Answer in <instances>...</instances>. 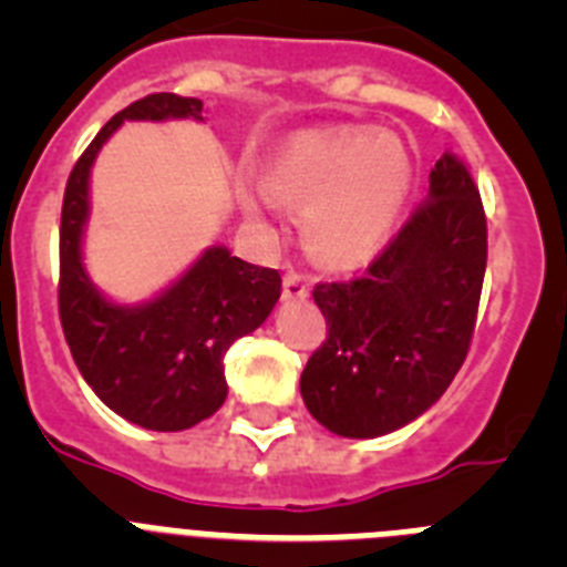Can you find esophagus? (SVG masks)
<instances>
[{
	"label": "esophagus",
	"mask_w": 567,
	"mask_h": 567,
	"mask_svg": "<svg viewBox=\"0 0 567 567\" xmlns=\"http://www.w3.org/2000/svg\"><path fill=\"white\" fill-rule=\"evenodd\" d=\"M309 295V278L307 275L295 272V269H289L287 275H284V298H307Z\"/></svg>",
	"instance_id": "obj_1"
}]
</instances>
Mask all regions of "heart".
Here are the masks:
<instances>
[{
  "label": "heart",
  "mask_w": 567,
  "mask_h": 567,
  "mask_svg": "<svg viewBox=\"0 0 567 567\" xmlns=\"http://www.w3.org/2000/svg\"><path fill=\"white\" fill-rule=\"evenodd\" d=\"M412 153L372 127L309 130L264 162V182L240 175V202L260 213L275 204L303 209V238L315 258L352 267L392 235L412 187Z\"/></svg>",
  "instance_id": "1"
}]
</instances>
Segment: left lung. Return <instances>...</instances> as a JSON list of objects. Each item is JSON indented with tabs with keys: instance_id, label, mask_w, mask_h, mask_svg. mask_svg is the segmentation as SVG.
<instances>
[{
	"instance_id": "left-lung-1",
	"label": "left lung",
	"mask_w": 567,
	"mask_h": 567,
	"mask_svg": "<svg viewBox=\"0 0 567 567\" xmlns=\"http://www.w3.org/2000/svg\"><path fill=\"white\" fill-rule=\"evenodd\" d=\"M485 258L477 184L443 153L429 195L365 272L315 284L327 340L300 374L309 414L340 437H380L432 409L468 354Z\"/></svg>"
}]
</instances>
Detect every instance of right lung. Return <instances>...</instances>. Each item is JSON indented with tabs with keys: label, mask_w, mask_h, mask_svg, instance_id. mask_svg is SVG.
I'll list each match as a JSON object with an SVG mask.
<instances>
[{
	"label": "right lung",
	"mask_w": 567,
	"mask_h": 567,
	"mask_svg": "<svg viewBox=\"0 0 567 567\" xmlns=\"http://www.w3.org/2000/svg\"><path fill=\"white\" fill-rule=\"evenodd\" d=\"M202 118V102L150 93L115 113L79 155L64 187L59 227V320L79 372L107 409L153 432H182L227 400L224 354L267 320L280 298L278 269L255 267L224 247L198 258L178 284L144 307H115L82 267L93 158L127 118Z\"/></svg>",
	"instance_id": "obj_1"
}]
</instances>
